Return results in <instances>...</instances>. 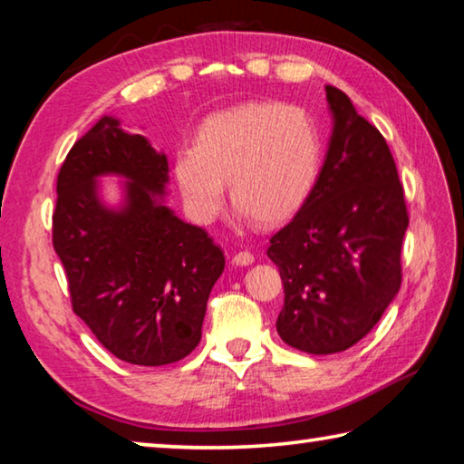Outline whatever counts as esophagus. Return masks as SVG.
<instances>
[{
  "mask_svg": "<svg viewBox=\"0 0 464 464\" xmlns=\"http://www.w3.org/2000/svg\"><path fill=\"white\" fill-rule=\"evenodd\" d=\"M231 262L235 266H249V264H254V254H249V251H237V254L233 256Z\"/></svg>",
  "mask_w": 464,
  "mask_h": 464,
  "instance_id": "1",
  "label": "esophagus"
}]
</instances>
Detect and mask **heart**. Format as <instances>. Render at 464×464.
I'll list each match as a JSON object with an SVG mask.
<instances>
[{
    "label": "heart",
    "instance_id": "1",
    "mask_svg": "<svg viewBox=\"0 0 464 464\" xmlns=\"http://www.w3.org/2000/svg\"><path fill=\"white\" fill-rule=\"evenodd\" d=\"M321 157L319 127L304 110L260 102L210 116L196 147L176 151L174 178L198 223H213L221 213L227 182L241 217L274 227L307 202Z\"/></svg>",
    "mask_w": 464,
    "mask_h": 464
}]
</instances>
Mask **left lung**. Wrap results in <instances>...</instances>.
I'll use <instances>...</instances> for the list:
<instances>
[{
  "label": "left lung",
  "instance_id": "1",
  "mask_svg": "<svg viewBox=\"0 0 464 464\" xmlns=\"http://www.w3.org/2000/svg\"><path fill=\"white\" fill-rule=\"evenodd\" d=\"M334 130L307 202L270 239L285 304L278 335L307 354H335L379 324L401 286L410 225L395 160L352 100L325 85Z\"/></svg>",
  "mask_w": 464,
  "mask_h": 464
}]
</instances>
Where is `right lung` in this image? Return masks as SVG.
Returning <instances> with one entry per match:
<instances>
[{"instance_id":"add662e5","label":"right lung","mask_w":464,"mask_h":464,"mask_svg":"<svg viewBox=\"0 0 464 464\" xmlns=\"http://www.w3.org/2000/svg\"><path fill=\"white\" fill-rule=\"evenodd\" d=\"M166 153L102 116L77 140L57 178L53 246L67 274L75 315L116 358L163 366L198 345L207 301L225 270L208 233L166 204ZM123 179L110 208L100 177Z\"/></svg>"}]
</instances>
